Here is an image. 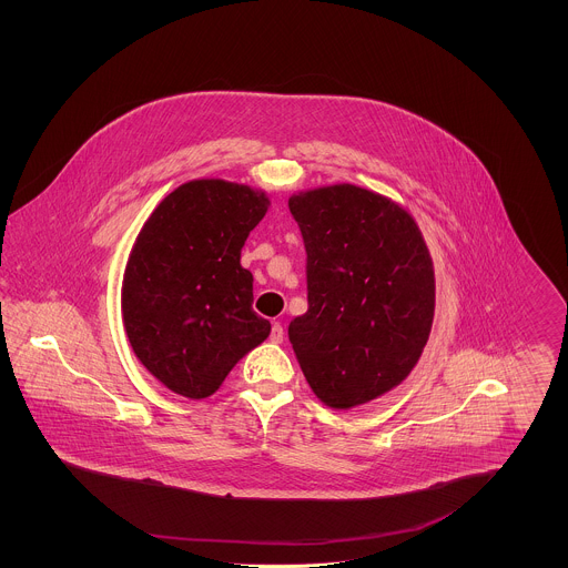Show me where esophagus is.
<instances>
[{"label":"esophagus","mask_w":568,"mask_h":568,"mask_svg":"<svg viewBox=\"0 0 568 568\" xmlns=\"http://www.w3.org/2000/svg\"><path fill=\"white\" fill-rule=\"evenodd\" d=\"M271 341L272 343H276V345L283 343V325L278 324V322L272 324Z\"/></svg>","instance_id":"1"}]
</instances>
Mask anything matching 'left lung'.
<instances>
[{"mask_svg":"<svg viewBox=\"0 0 568 568\" xmlns=\"http://www.w3.org/2000/svg\"><path fill=\"white\" fill-rule=\"evenodd\" d=\"M306 248L308 311L290 343L332 408L375 400L410 373L434 317V271L413 216L355 185L290 197Z\"/></svg>","mask_w":568,"mask_h":568,"instance_id":"8db88e82","label":"left lung"}]
</instances>
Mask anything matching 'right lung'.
Masks as SVG:
<instances>
[{
    "instance_id": "1",
    "label": "right lung",
    "mask_w": 568,
    "mask_h": 568,
    "mask_svg": "<svg viewBox=\"0 0 568 568\" xmlns=\"http://www.w3.org/2000/svg\"><path fill=\"white\" fill-rule=\"evenodd\" d=\"M268 197L202 179L165 195L135 239L121 290L135 357L191 400L215 394L244 353L271 334L253 311V274L241 266Z\"/></svg>"
}]
</instances>
